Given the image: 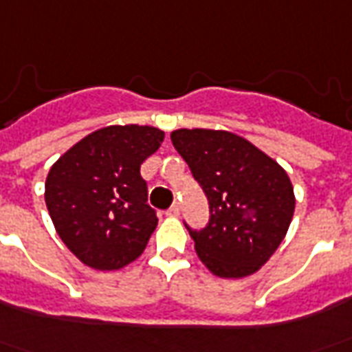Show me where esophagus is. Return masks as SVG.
Wrapping results in <instances>:
<instances>
[{"label":"esophagus","mask_w":352,"mask_h":352,"mask_svg":"<svg viewBox=\"0 0 352 352\" xmlns=\"http://www.w3.org/2000/svg\"><path fill=\"white\" fill-rule=\"evenodd\" d=\"M166 213H168L169 217H179V215H181V206H179V204L175 201V204H173V206H171V208H169Z\"/></svg>","instance_id":"1"}]
</instances>
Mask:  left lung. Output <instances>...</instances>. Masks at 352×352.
<instances>
[{"instance_id":"left-lung-1","label":"left lung","mask_w":352,"mask_h":352,"mask_svg":"<svg viewBox=\"0 0 352 352\" xmlns=\"http://www.w3.org/2000/svg\"><path fill=\"white\" fill-rule=\"evenodd\" d=\"M175 151L210 204L204 228H188L194 250L221 278H242L269 261L294 217V186L284 169L228 131L177 129Z\"/></svg>"}]
</instances>
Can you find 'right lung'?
<instances>
[{"label": "right lung", "instance_id": "obj_1", "mask_svg": "<svg viewBox=\"0 0 352 352\" xmlns=\"http://www.w3.org/2000/svg\"><path fill=\"white\" fill-rule=\"evenodd\" d=\"M164 131L110 125L74 144L45 181V204L66 248L87 267L116 270L135 261L158 225L141 164Z\"/></svg>", "mask_w": 352, "mask_h": 352}]
</instances>
